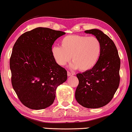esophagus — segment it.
Here are the masks:
<instances>
[{"label": "esophagus", "instance_id": "obj_1", "mask_svg": "<svg viewBox=\"0 0 132 132\" xmlns=\"http://www.w3.org/2000/svg\"><path fill=\"white\" fill-rule=\"evenodd\" d=\"M67 75H68V76H70L74 75V73H71V72H70V71H68L67 72Z\"/></svg>", "mask_w": 132, "mask_h": 132}]
</instances>
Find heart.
I'll return each mask as SVG.
<instances>
[{"label": "heart", "instance_id": "obj_1", "mask_svg": "<svg viewBox=\"0 0 132 132\" xmlns=\"http://www.w3.org/2000/svg\"><path fill=\"white\" fill-rule=\"evenodd\" d=\"M60 46H54L52 55L61 66L66 65L72 59L71 67L88 71L97 64L102 52V44L97 37L87 35H71L61 39Z\"/></svg>", "mask_w": 132, "mask_h": 132}]
</instances>
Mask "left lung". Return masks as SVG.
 <instances>
[{"instance_id": "8db88e82", "label": "left lung", "mask_w": 132, "mask_h": 132, "mask_svg": "<svg viewBox=\"0 0 132 132\" xmlns=\"http://www.w3.org/2000/svg\"><path fill=\"white\" fill-rule=\"evenodd\" d=\"M95 35L102 44L97 64L84 73L77 74L79 85L75 97L80 105L99 108L111 102L120 85V58L113 41L98 29L85 30Z\"/></svg>"}]
</instances>
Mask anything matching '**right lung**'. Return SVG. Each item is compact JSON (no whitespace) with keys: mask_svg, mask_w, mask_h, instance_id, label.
<instances>
[{"mask_svg":"<svg viewBox=\"0 0 132 132\" xmlns=\"http://www.w3.org/2000/svg\"><path fill=\"white\" fill-rule=\"evenodd\" d=\"M64 34L37 28L23 34L14 45L10 62L12 85L20 101L28 108L50 106L57 87L67 80V70L56 62L52 53L54 42Z\"/></svg>","mask_w":132,"mask_h":132,"instance_id":"obj_1","label":"right lung"}]
</instances>
